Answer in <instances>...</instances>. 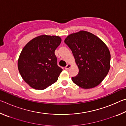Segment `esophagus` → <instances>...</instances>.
<instances>
[{
  "instance_id": "obj_1",
  "label": "esophagus",
  "mask_w": 126,
  "mask_h": 126,
  "mask_svg": "<svg viewBox=\"0 0 126 126\" xmlns=\"http://www.w3.org/2000/svg\"><path fill=\"white\" fill-rule=\"evenodd\" d=\"M71 65H72L71 64H67V65L66 66V67H65V69H68L70 67H71Z\"/></svg>"
}]
</instances>
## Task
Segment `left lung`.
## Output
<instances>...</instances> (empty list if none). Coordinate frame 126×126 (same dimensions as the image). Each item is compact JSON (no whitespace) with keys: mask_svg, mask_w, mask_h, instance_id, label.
<instances>
[{"mask_svg":"<svg viewBox=\"0 0 126 126\" xmlns=\"http://www.w3.org/2000/svg\"><path fill=\"white\" fill-rule=\"evenodd\" d=\"M71 49L79 69L72 77L76 84L83 89L99 85L110 69V54L106 44L96 35L80 31L69 34L64 40Z\"/></svg>","mask_w":126,"mask_h":126,"instance_id":"obj_1","label":"left lung"}]
</instances>
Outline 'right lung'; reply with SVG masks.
I'll use <instances>...</instances> for the list:
<instances>
[{"instance_id":"right-lung-1","label":"right lung","mask_w":126,"mask_h":126,"mask_svg":"<svg viewBox=\"0 0 126 126\" xmlns=\"http://www.w3.org/2000/svg\"><path fill=\"white\" fill-rule=\"evenodd\" d=\"M61 41L58 36L42 35L23 48L18 68L22 78L32 88L43 90L58 80L63 69L57 65L54 52Z\"/></svg>"}]
</instances>
